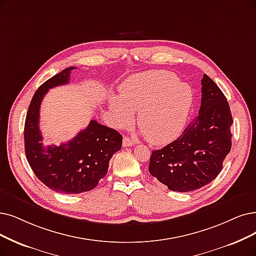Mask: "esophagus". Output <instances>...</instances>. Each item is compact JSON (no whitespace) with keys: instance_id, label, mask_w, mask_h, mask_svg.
Returning a JSON list of instances; mask_svg holds the SVG:
<instances>
[{"instance_id":"1","label":"esophagus","mask_w":256,"mask_h":256,"mask_svg":"<svg viewBox=\"0 0 256 256\" xmlns=\"http://www.w3.org/2000/svg\"><path fill=\"white\" fill-rule=\"evenodd\" d=\"M134 145V140L128 138V136H124V138H122V146L124 147H129V146H132Z\"/></svg>"}]
</instances>
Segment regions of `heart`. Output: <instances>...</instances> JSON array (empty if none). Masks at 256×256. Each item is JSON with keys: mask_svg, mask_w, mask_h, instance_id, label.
<instances>
[{"mask_svg": "<svg viewBox=\"0 0 256 256\" xmlns=\"http://www.w3.org/2000/svg\"><path fill=\"white\" fill-rule=\"evenodd\" d=\"M169 71H146L131 76L120 87V98L112 96L109 107L118 126L129 125L138 111V125L153 145L176 140L186 125L193 103L189 85L178 82Z\"/></svg>", "mask_w": 256, "mask_h": 256, "instance_id": "obj_1", "label": "heart"}]
</instances>
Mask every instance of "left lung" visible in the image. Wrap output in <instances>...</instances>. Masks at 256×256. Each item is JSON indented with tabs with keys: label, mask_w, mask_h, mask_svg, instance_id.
<instances>
[{
	"label": "left lung",
	"mask_w": 256,
	"mask_h": 256,
	"mask_svg": "<svg viewBox=\"0 0 256 256\" xmlns=\"http://www.w3.org/2000/svg\"><path fill=\"white\" fill-rule=\"evenodd\" d=\"M198 116L170 144L152 151L149 172L169 190L188 192L216 178L231 150L232 114L226 96L204 74Z\"/></svg>",
	"instance_id": "obj_1"
}]
</instances>
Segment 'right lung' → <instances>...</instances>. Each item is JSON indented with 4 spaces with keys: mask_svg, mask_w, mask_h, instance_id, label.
Returning <instances> with one entry per match:
<instances>
[{
    "mask_svg": "<svg viewBox=\"0 0 256 256\" xmlns=\"http://www.w3.org/2000/svg\"><path fill=\"white\" fill-rule=\"evenodd\" d=\"M60 71L43 85L32 96L24 128L25 153L36 178L49 189L63 194H78L92 190L108 171L109 160L122 148L118 132L91 120L86 129L60 146H43L38 128L40 107L50 88L69 83L71 70Z\"/></svg>",
    "mask_w": 256,
    "mask_h": 256,
    "instance_id": "right-lung-1",
    "label": "right lung"
}]
</instances>
